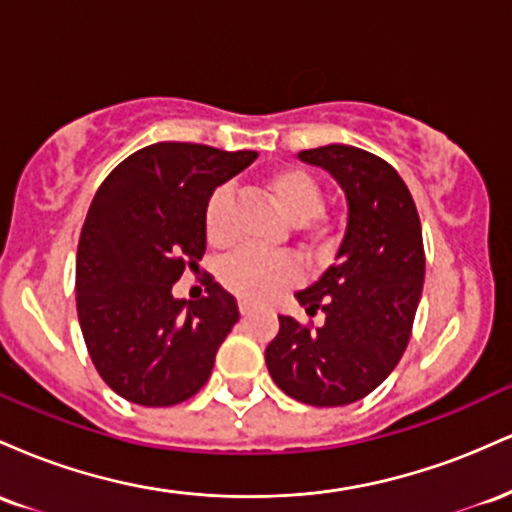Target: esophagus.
I'll return each mask as SVG.
<instances>
[{
  "instance_id": "obj_1",
  "label": "esophagus",
  "mask_w": 512,
  "mask_h": 512,
  "mask_svg": "<svg viewBox=\"0 0 512 512\" xmlns=\"http://www.w3.org/2000/svg\"><path fill=\"white\" fill-rule=\"evenodd\" d=\"M252 308H255V305H252V303H248V301H238V310H240V315H250V313H252Z\"/></svg>"
}]
</instances>
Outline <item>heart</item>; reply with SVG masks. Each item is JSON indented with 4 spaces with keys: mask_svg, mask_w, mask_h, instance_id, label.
Listing matches in <instances>:
<instances>
[{
    "mask_svg": "<svg viewBox=\"0 0 512 512\" xmlns=\"http://www.w3.org/2000/svg\"><path fill=\"white\" fill-rule=\"evenodd\" d=\"M264 190L279 214L293 226L313 221L322 211V187L308 170L286 166L264 178ZM233 197L219 187L204 207V233L209 243L223 245L228 240ZM296 281V267L286 257H257L250 252L231 257L221 269V284L245 301H264L272 293Z\"/></svg>",
    "mask_w": 512,
    "mask_h": 512,
    "instance_id": "b5f03b06",
    "label": "heart"
}]
</instances>
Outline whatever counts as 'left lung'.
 Returning <instances> with one entry per match:
<instances>
[{"mask_svg": "<svg viewBox=\"0 0 512 512\" xmlns=\"http://www.w3.org/2000/svg\"><path fill=\"white\" fill-rule=\"evenodd\" d=\"M298 158L339 182L346 228L332 267L296 293L305 313H325V325L308 330L279 315L264 361L289 397L344 407L383 383L407 349L426 272L421 221L404 180L383 158L346 144Z\"/></svg>", "mask_w": 512, "mask_h": 512, "instance_id": "8db88e82", "label": "left lung"}]
</instances>
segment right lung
<instances>
[{
  "label": "right lung",
  "instance_id": "add662e5",
  "mask_svg": "<svg viewBox=\"0 0 512 512\" xmlns=\"http://www.w3.org/2000/svg\"><path fill=\"white\" fill-rule=\"evenodd\" d=\"M255 158L161 142L98 187L76 252V313L93 366L127 402L173 407L207 385L236 298L209 279L207 298L182 301L173 284L207 250L209 197Z\"/></svg>",
  "mask_w": 512,
  "mask_h": 512
}]
</instances>
